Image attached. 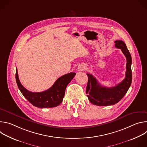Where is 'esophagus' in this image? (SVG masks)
Returning a JSON list of instances; mask_svg holds the SVG:
<instances>
[{
	"instance_id": "obj_1",
	"label": "esophagus",
	"mask_w": 147,
	"mask_h": 147,
	"mask_svg": "<svg viewBox=\"0 0 147 147\" xmlns=\"http://www.w3.org/2000/svg\"><path fill=\"white\" fill-rule=\"evenodd\" d=\"M87 69V66L84 65H80L78 66V70L80 71L86 70Z\"/></svg>"
}]
</instances>
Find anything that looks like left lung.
I'll return each instance as SVG.
<instances>
[{
  "instance_id": "left-lung-1",
  "label": "left lung",
  "mask_w": 147,
  "mask_h": 147,
  "mask_svg": "<svg viewBox=\"0 0 147 147\" xmlns=\"http://www.w3.org/2000/svg\"><path fill=\"white\" fill-rule=\"evenodd\" d=\"M115 47L120 49L126 57V71L124 79L113 87L108 88L102 86L97 80L91 74H87L88 77L86 94L89 100L98 106H108L119 102L127 93L132 81L131 56L126 47L122 40L115 42Z\"/></svg>"
}]
</instances>
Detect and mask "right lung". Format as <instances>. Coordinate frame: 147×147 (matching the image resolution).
Listing matches in <instances>:
<instances>
[{"label":"right lung","instance_id":"right-lung-1","mask_svg":"<svg viewBox=\"0 0 147 147\" xmlns=\"http://www.w3.org/2000/svg\"><path fill=\"white\" fill-rule=\"evenodd\" d=\"M76 74L75 73H70L59 77L49 89L40 92H32L26 89L20 83L17 69L16 80L21 92L34 107L49 108L57 107L62 102L66 88Z\"/></svg>","mask_w":147,"mask_h":147}]
</instances>
